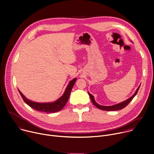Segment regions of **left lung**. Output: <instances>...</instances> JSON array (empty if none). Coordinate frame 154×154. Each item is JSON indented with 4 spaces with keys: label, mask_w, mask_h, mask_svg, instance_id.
<instances>
[{
    "label": "left lung",
    "mask_w": 154,
    "mask_h": 154,
    "mask_svg": "<svg viewBox=\"0 0 154 154\" xmlns=\"http://www.w3.org/2000/svg\"><path fill=\"white\" fill-rule=\"evenodd\" d=\"M140 86L138 87V88L137 89V90L135 91V94L131 97H130L129 98H128V100H126V101L122 102V103H120L119 104H116L115 105H113V106H101V105H100L98 104L95 101V99H94V96L91 95L89 92L88 91V95L90 97V99H91V101L92 102V103H93L98 109H100L101 110H106V111H115V110H121V109H122L123 108H125L126 106H127L129 103L132 100V99L135 97V96L137 95V92L140 88Z\"/></svg>",
    "instance_id": "obj_1"
}]
</instances>
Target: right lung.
I'll use <instances>...</instances> for the list:
<instances>
[{"mask_svg": "<svg viewBox=\"0 0 154 154\" xmlns=\"http://www.w3.org/2000/svg\"><path fill=\"white\" fill-rule=\"evenodd\" d=\"M76 81V78H74L72 81H70L64 91L63 95L60 97L57 100L55 101L53 103H40L34 102L31 100H28L22 93L20 90H19V93L24 101V102L28 104L29 107L38 110L39 112H44L47 113H54L58 111H60L62 109L65 105L66 104L72 89Z\"/></svg>", "mask_w": 154, "mask_h": 154, "instance_id": "obj_1", "label": "right lung"}]
</instances>
